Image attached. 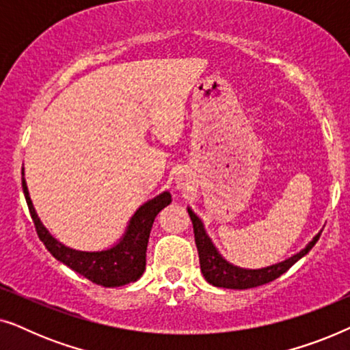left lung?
Returning <instances> with one entry per match:
<instances>
[{
	"mask_svg": "<svg viewBox=\"0 0 350 350\" xmlns=\"http://www.w3.org/2000/svg\"><path fill=\"white\" fill-rule=\"evenodd\" d=\"M188 213L193 221L194 229V241L196 247L199 252V261H200V271L205 277V280L208 284L215 286H221V288H234V290H245L253 288V286H260L265 284H269L277 277H280L284 272L290 269L299 258H303L310 248L315 245V242L319 241L320 232L312 239V242H309V245L296 253L295 256L288 258V260L279 262V265H272L269 267H262V269H241L229 265L228 261H224L217 248L213 247V243L210 242V239L204 231L202 223L196 215L188 208Z\"/></svg>",
	"mask_w": 350,
	"mask_h": 350,
	"instance_id": "obj_1",
	"label": "left lung"
}]
</instances>
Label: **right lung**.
I'll return each instance as SVG.
<instances>
[{
	"label": "right lung",
	"mask_w": 350,
	"mask_h": 350,
	"mask_svg": "<svg viewBox=\"0 0 350 350\" xmlns=\"http://www.w3.org/2000/svg\"><path fill=\"white\" fill-rule=\"evenodd\" d=\"M22 188L38 237L52 253V256L68 266L70 269L84 275L85 279L102 286H121L140 279L146 266V247L152 223H154L156 215L172 202L170 193L165 191L143 204L132 217L126 236L116 247L103 252H78L62 245L46 231L33 208L25 178H22Z\"/></svg>",
	"instance_id": "right-lung-1"
}]
</instances>
